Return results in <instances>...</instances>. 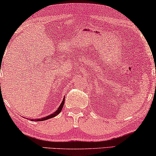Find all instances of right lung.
I'll list each match as a JSON object with an SVG mask.
<instances>
[{
	"instance_id": "1",
	"label": "right lung",
	"mask_w": 156,
	"mask_h": 156,
	"mask_svg": "<svg viewBox=\"0 0 156 156\" xmlns=\"http://www.w3.org/2000/svg\"><path fill=\"white\" fill-rule=\"evenodd\" d=\"M65 97H64L62 101V103H61L60 105H59V106L58 107V108H57V109L56 111H55V112L54 113H52V114L49 115V116H48L43 117V118H41V119H31V121H45V120H48V119H51V118H53V117L56 116L57 114H59V113L61 112L63 106H64V104H65Z\"/></svg>"
}]
</instances>
